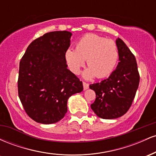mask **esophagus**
Listing matches in <instances>:
<instances>
[{
	"mask_svg": "<svg viewBox=\"0 0 156 156\" xmlns=\"http://www.w3.org/2000/svg\"><path fill=\"white\" fill-rule=\"evenodd\" d=\"M83 86L84 90H86V89H87L89 88V84L87 83H86V82H83Z\"/></svg>",
	"mask_w": 156,
	"mask_h": 156,
	"instance_id": "esophagus-1",
	"label": "esophagus"
}]
</instances>
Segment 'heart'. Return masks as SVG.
<instances>
[{
    "label": "heart",
    "instance_id": "1",
    "mask_svg": "<svg viewBox=\"0 0 156 156\" xmlns=\"http://www.w3.org/2000/svg\"><path fill=\"white\" fill-rule=\"evenodd\" d=\"M64 56L68 67L75 74L80 73L87 60L89 68L84 73V78L89 79L96 76L103 78L109 76L117 66L119 51L112 39L89 34L78 41L76 51L67 49Z\"/></svg>",
    "mask_w": 156,
    "mask_h": 156
}]
</instances>
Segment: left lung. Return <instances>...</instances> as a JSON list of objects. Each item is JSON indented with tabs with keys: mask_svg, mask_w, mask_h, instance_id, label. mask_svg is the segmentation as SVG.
Wrapping results in <instances>:
<instances>
[{
	"mask_svg": "<svg viewBox=\"0 0 156 156\" xmlns=\"http://www.w3.org/2000/svg\"><path fill=\"white\" fill-rule=\"evenodd\" d=\"M116 44L119 61L116 69L108 78L89 86L96 94L91 108L98 117L105 119L120 117L128 112L140 79L134 55L121 39L118 38Z\"/></svg>",
	"mask_w": 156,
	"mask_h": 156,
	"instance_id": "1",
	"label": "left lung"
}]
</instances>
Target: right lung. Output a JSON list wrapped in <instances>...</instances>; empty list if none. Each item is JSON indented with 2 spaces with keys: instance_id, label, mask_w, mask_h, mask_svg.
Instances as JSON below:
<instances>
[{
  "instance_id": "obj_1",
  "label": "right lung",
  "mask_w": 156,
  "mask_h": 156,
  "mask_svg": "<svg viewBox=\"0 0 156 156\" xmlns=\"http://www.w3.org/2000/svg\"><path fill=\"white\" fill-rule=\"evenodd\" d=\"M71 32L52 31L34 40L20 62L18 95L33 120L53 124L67 112V100L83 91V83L67 69L64 53Z\"/></svg>"
}]
</instances>
